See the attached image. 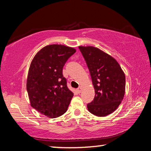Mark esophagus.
Segmentation results:
<instances>
[{
  "instance_id": "34e87169",
  "label": "esophagus",
  "mask_w": 151,
  "mask_h": 151,
  "mask_svg": "<svg viewBox=\"0 0 151 151\" xmlns=\"http://www.w3.org/2000/svg\"><path fill=\"white\" fill-rule=\"evenodd\" d=\"M77 91H78V93H80L82 91V86H79V87L77 88Z\"/></svg>"
}]
</instances>
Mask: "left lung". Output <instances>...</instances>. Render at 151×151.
<instances>
[{
    "label": "left lung",
    "instance_id": "obj_1",
    "mask_svg": "<svg viewBox=\"0 0 151 151\" xmlns=\"http://www.w3.org/2000/svg\"><path fill=\"white\" fill-rule=\"evenodd\" d=\"M90 71L95 90L93 101L87 104L88 111L105 116L118 108L125 93V75L118 62L98 48L78 47Z\"/></svg>",
    "mask_w": 151,
    "mask_h": 151
}]
</instances>
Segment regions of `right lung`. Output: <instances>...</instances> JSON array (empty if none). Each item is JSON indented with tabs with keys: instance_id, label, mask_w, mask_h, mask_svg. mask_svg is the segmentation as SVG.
Segmentation results:
<instances>
[{
	"instance_id": "1",
	"label": "right lung",
	"mask_w": 151,
	"mask_h": 151,
	"mask_svg": "<svg viewBox=\"0 0 151 151\" xmlns=\"http://www.w3.org/2000/svg\"><path fill=\"white\" fill-rule=\"evenodd\" d=\"M75 52L72 47L50 45L40 49L30 63L27 80L30 105L49 118L65 113L73 96L66 85L63 68Z\"/></svg>"
}]
</instances>
